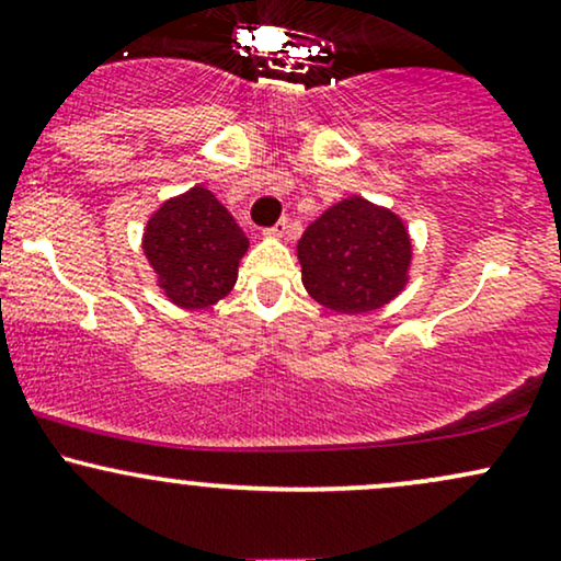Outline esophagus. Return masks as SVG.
<instances>
[{"instance_id": "esophagus-1", "label": "esophagus", "mask_w": 561, "mask_h": 561, "mask_svg": "<svg viewBox=\"0 0 561 561\" xmlns=\"http://www.w3.org/2000/svg\"><path fill=\"white\" fill-rule=\"evenodd\" d=\"M287 231H289V221H287V218H282V221H276L274 227H268L266 231H263V234H266V237H285Z\"/></svg>"}]
</instances>
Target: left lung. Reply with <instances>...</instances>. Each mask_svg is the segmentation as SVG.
<instances>
[{
	"instance_id": "8db88e82",
	"label": "left lung",
	"mask_w": 561,
	"mask_h": 561,
	"mask_svg": "<svg viewBox=\"0 0 561 561\" xmlns=\"http://www.w3.org/2000/svg\"><path fill=\"white\" fill-rule=\"evenodd\" d=\"M298 261L313 300L337 313H366L405 287L411 240L392 210L353 195L302 231Z\"/></svg>"
}]
</instances>
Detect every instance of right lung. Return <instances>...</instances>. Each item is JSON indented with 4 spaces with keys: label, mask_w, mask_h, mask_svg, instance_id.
I'll list each match as a JSON object with an SVG mask.
<instances>
[{
    "label": "right lung",
    "mask_w": 561,
    "mask_h": 561,
    "mask_svg": "<svg viewBox=\"0 0 561 561\" xmlns=\"http://www.w3.org/2000/svg\"><path fill=\"white\" fill-rule=\"evenodd\" d=\"M145 255L165 298L182 308H208L234 287L248 237L205 186L171 197L147 221Z\"/></svg>",
    "instance_id": "right-lung-1"
}]
</instances>
